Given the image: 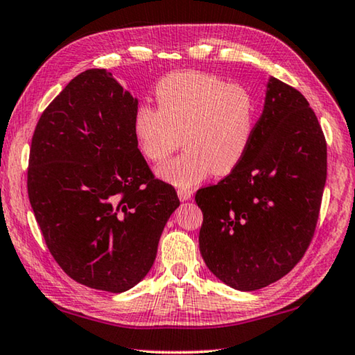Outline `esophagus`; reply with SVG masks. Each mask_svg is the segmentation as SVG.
<instances>
[{"label":"esophagus","mask_w":355,"mask_h":355,"mask_svg":"<svg viewBox=\"0 0 355 355\" xmlns=\"http://www.w3.org/2000/svg\"><path fill=\"white\" fill-rule=\"evenodd\" d=\"M178 196L180 200H189L193 196V191L189 189H179L178 190Z\"/></svg>","instance_id":"34e87169"}]
</instances>
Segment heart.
Segmentation results:
<instances>
[{
	"mask_svg": "<svg viewBox=\"0 0 355 355\" xmlns=\"http://www.w3.org/2000/svg\"><path fill=\"white\" fill-rule=\"evenodd\" d=\"M155 94L157 108L139 105L132 117L140 151L159 164L180 144L187 148L160 166V178L187 189L211 171L227 175L236 168L257 125L255 100L249 92L210 73L189 71L160 80Z\"/></svg>",
	"mask_w": 355,
	"mask_h": 355,
	"instance_id": "b5f03b06",
	"label": "heart"
}]
</instances>
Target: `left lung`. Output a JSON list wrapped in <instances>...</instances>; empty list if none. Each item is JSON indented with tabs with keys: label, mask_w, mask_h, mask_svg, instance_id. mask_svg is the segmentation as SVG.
Here are the masks:
<instances>
[{
	"label": "left lung",
	"mask_w": 355,
	"mask_h": 355,
	"mask_svg": "<svg viewBox=\"0 0 355 355\" xmlns=\"http://www.w3.org/2000/svg\"><path fill=\"white\" fill-rule=\"evenodd\" d=\"M326 140L302 92L269 77L243 160L196 193L199 249L210 272L249 292L289 273L311 244L326 184Z\"/></svg>",
	"instance_id": "obj_1"
}]
</instances>
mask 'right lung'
I'll return each mask as SVG.
<instances>
[{"mask_svg": "<svg viewBox=\"0 0 355 355\" xmlns=\"http://www.w3.org/2000/svg\"><path fill=\"white\" fill-rule=\"evenodd\" d=\"M137 103L111 72L88 69L43 111L31 145L29 200L53 259L112 293L146 277L180 204L137 148Z\"/></svg>", "mask_w": 355, "mask_h": 355, "instance_id": "1", "label": "right lung"}]
</instances>
